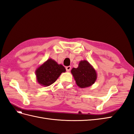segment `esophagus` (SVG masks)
Listing matches in <instances>:
<instances>
[{
    "mask_svg": "<svg viewBox=\"0 0 134 134\" xmlns=\"http://www.w3.org/2000/svg\"><path fill=\"white\" fill-rule=\"evenodd\" d=\"M71 67L70 66H66V70L67 71H69L70 70H71Z\"/></svg>",
    "mask_w": 134,
    "mask_h": 134,
    "instance_id": "esophagus-1",
    "label": "esophagus"
}]
</instances>
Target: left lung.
Wrapping results in <instances>:
<instances>
[{"instance_id": "obj_1", "label": "left lung", "mask_w": 134, "mask_h": 134, "mask_svg": "<svg viewBox=\"0 0 134 134\" xmlns=\"http://www.w3.org/2000/svg\"><path fill=\"white\" fill-rule=\"evenodd\" d=\"M77 86L81 88L91 86L97 78L96 71L87 60H82L78 67L73 68L71 70Z\"/></svg>"}]
</instances>
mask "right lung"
Returning a JSON list of instances; mask_svg holds the SVG:
<instances>
[{
  "label": "right lung",
  "instance_id": "1",
  "mask_svg": "<svg viewBox=\"0 0 134 134\" xmlns=\"http://www.w3.org/2000/svg\"><path fill=\"white\" fill-rule=\"evenodd\" d=\"M65 71V68L62 65L49 59L36 70V78L40 84L47 87L53 84L61 74Z\"/></svg>",
  "mask_w": 134,
  "mask_h": 134
}]
</instances>
